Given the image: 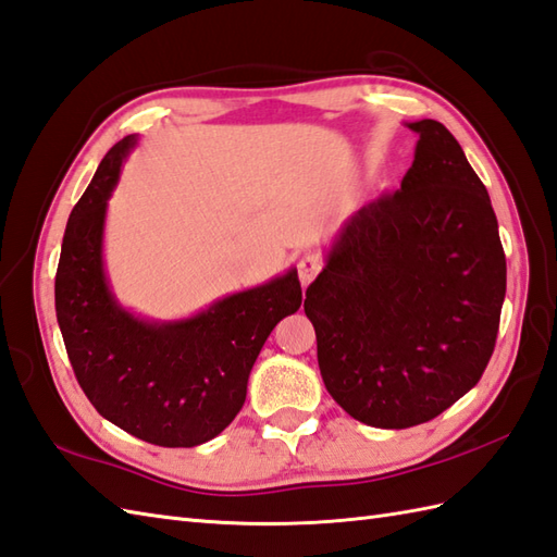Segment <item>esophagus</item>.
<instances>
[{
  "mask_svg": "<svg viewBox=\"0 0 557 557\" xmlns=\"http://www.w3.org/2000/svg\"><path fill=\"white\" fill-rule=\"evenodd\" d=\"M296 268H299V280L304 287H308L310 282L315 280V275L322 270V258L318 253H304L299 258V263H296Z\"/></svg>",
  "mask_w": 557,
  "mask_h": 557,
  "instance_id": "esophagus-1",
  "label": "esophagus"
}]
</instances>
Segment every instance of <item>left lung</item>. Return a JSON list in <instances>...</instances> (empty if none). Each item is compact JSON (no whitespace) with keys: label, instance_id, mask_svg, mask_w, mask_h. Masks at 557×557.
Here are the masks:
<instances>
[{"label":"left lung","instance_id":"obj_1","mask_svg":"<svg viewBox=\"0 0 557 557\" xmlns=\"http://www.w3.org/2000/svg\"><path fill=\"white\" fill-rule=\"evenodd\" d=\"M408 127L400 189L346 220L304 301L327 392L382 430L442 416L480 382L506 299L486 187L442 123Z\"/></svg>","mask_w":557,"mask_h":557}]
</instances>
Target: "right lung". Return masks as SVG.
Segmentation results:
<instances>
[{
	"label": "right lung",
	"instance_id": "add662e5",
	"mask_svg": "<svg viewBox=\"0 0 557 557\" xmlns=\"http://www.w3.org/2000/svg\"><path fill=\"white\" fill-rule=\"evenodd\" d=\"M135 145V135L115 141L69 218L57 320L77 384L101 418L141 442L191 448L237 418L268 334L301 306V284L289 270L175 322L127 313L109 289L101 242L107 201Z\"/></svg>",
	"mask_w": 557,
	"mask_h": 557
}]
</instances>
